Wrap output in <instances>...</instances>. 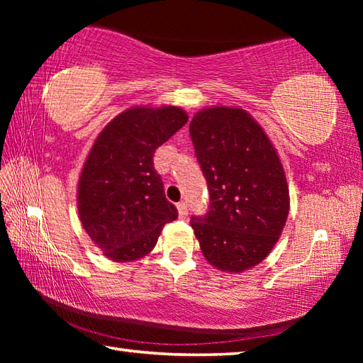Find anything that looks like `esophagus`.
I'll list each match as a JSON object with an SVG mask.
<instances>
[{
	"mask_svg": "<svg viewBox=\"0 0 363 363\" xmlns=\"http://www.w3.org/2000/svg\"><path fill=\"white\" fill-rule=\"evenodd\" d=\"M177 211H179V216L181 218H186L187 216V205L181 201V203H177Z\"/></svg>",
	"mask_w": 363,
	"mask_h": 363,
	"instance_id": "1",
	"label": "esophagus"
}]
</instances>
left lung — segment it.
<instances>
[{
  "mask_svg": "<svg viewBox=\"0 0 363 363\" xmlns=\"http://www.w3.org/2000/svg\"><path fill=\"white\" fill-rule=\"evenodd\" d=\"M189 131L211 200L206 216L192 218L190 225L214 269L245 272L266 259L284 232L290 211L284 164L242 107L201 108Z\"/></svg>",
  "mask_w": 363,
  "mask_h": 363,
  "instance_id": "1",
  "label": "left lung"
}]
</instances>
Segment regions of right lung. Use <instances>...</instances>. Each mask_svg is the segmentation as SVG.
<instances>
[{
    "label": "right lung",
    "instance_id": "obj_1",
    "mask_svg": "<svg viewBox=\"0 0 363 363\" xmlns=\"http://www.w3.org/2000/svg\"><path fill=\"white\" fill-rule=\"evenodd\" d=\"M176 106L123 110L97 134L77 187L78 216L104 256L131 262L155 248L163 225L177 218L164 199L153 153L186 125Z\"/></svg>",
    "mask_w": 363,
    "mask_h": 363
}]
</instances>
